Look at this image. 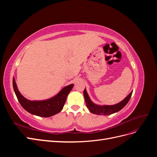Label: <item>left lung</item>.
Returning a JSON list of instances; mask_svg holds the SVG:
<instances>
[{
  "instance_id": "8db88e82",
  "label": "left lung",
  "mask_w": 157,
  "mask_h": 157,
  "mask_svg": "<svg viewBox=\"0 0 157 157\" xmlns=\"http://www.w3.org/2000/svg\"><path fill=\"white\" fill-rule=\"evenodd\" d=\"M132 92H131L128 94L127 97H126L122 101H121L117 104H115V105H99L95 104L91 101V99H90L86 88L84 90V97L85 99V102H86V106L89 109V111L92 113L96 114V115H111L113 113L119 111L126 105L132 96Z\"/></svg>"
}]
</instances>
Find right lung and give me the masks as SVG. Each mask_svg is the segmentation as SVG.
<instances>
[{
	"label": "right lung",
	"instance_id": "1",
	"mask_svg": "<svg viewBox=\"0 0 157 157\" xmlns=\"http://www.w3.org/2000/svg\"><path fill=\"white\" fill-rule=\"evenodd\" d=\"M73 86V84L68 85L61 90L56 96L46 100L31 101L23 97L19 92L15 79L13 78L14 92L21 105L27 112L41 117H50L62 110L66 99Z\"/></svg>",
	"mask_w": 157,
	"mask_h": 157
}]
</instances>
